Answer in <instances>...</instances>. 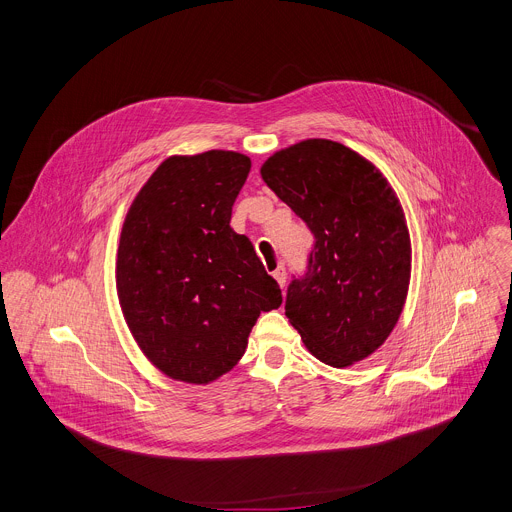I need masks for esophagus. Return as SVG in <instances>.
<instances>
[{"mask_svg":"<svg viewBox=\"0 0 512 512\" xmlns=\"http://www.w3.org/2000/svg\"><path fill=\"white\" fill-rule=\"evenodd\" d=\"M273 277H275V281L279 283V287L283 289V287H285V281H287V271H285V267L279 265V267L273 271Z\"/></svg>","mask_w":512,"mask_h":512,"instance_id":"esophagus-1","label":"esophagus"}]
</instances>
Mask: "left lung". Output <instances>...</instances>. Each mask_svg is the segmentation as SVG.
<instances>
[{
    "instance_id": "left-lung-1",
    "label": "left lung",
    "mask_w": 512,
    "mask_h": 512,
    "mask_svg": "<svg viewBox=\"0 0 512 512\" xmlns=\"http://www.w3.org/2000/svg\"><path fill=\"white\" fill-rule=\"evenodd\" d=\"M261 176L316 239L306 273L287 287L285 316L330 367L367 358L395 328L411 275L393 188L369 160L330 139L289 145Z\"/></svg>"
}]
</instances>
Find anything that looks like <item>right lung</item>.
I'll list each match as a JSON object with an SVG mask.
<instances>
[{"label":"right lung","mask_w":512,"mask_h":512,"mask_svg":"<svg viewBox=\"0 0 512 512\" xmlns=\"http://www.w3.org/2000/svg\"><path fill=\"white\" fill-rule=\"evenodd\" d=\"M249 170L237 152L172 156L125 216L121 310L143 354L176 381L206 385L229 373L259 314L281 306L277 281L231 229Z\"/></svg>","instance_id":"right-lung-1"}]
</instances>
